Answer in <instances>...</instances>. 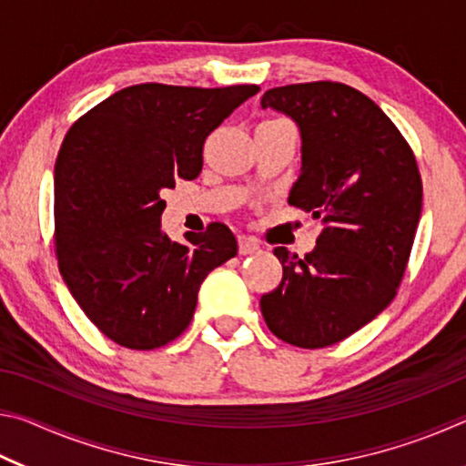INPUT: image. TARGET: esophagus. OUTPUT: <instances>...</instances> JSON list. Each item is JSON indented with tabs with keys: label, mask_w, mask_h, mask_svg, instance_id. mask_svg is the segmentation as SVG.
Segmentation results:
<instances>
[{
	"label": "esophagus",
	"mask_w": 466,
	"mask_h": 466,
	"mask_svg": "<svg viewBox=\"0 0 466 466\" xmlns=\"http://www.w3.org/2000/svg\"><path fill=\"white\" fill-rule=\"evenodd\" d=\"M238 250H240V255H255V252L261 250V247H258L257 240L248 238V236H240V238H238Z\"/></svg>",
	"instance_id": "obj_1"
}]
</instances>
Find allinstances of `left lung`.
Listing matches in <instances>:
<instances>
[{
	"mask_svg": "<svg viewBox=\"0 0 466 466\" xmlns=\"http://www.w3.org/2000/svg\"><path fill=\"white\" fill-rule=\"evenodd\" d=\"M261 105L298 123L302 172L288 203L325 224L302 258L273 250L283 278L261 296V312L281 341L319 350L356 333L397 296L421 216V175L397 125L351 86H279Z\"/></svg>",
	"mask_w": 466,
	"mask_h": 466,
	"instance_id": "1",
	"label": "left lung"
}]
</instances>
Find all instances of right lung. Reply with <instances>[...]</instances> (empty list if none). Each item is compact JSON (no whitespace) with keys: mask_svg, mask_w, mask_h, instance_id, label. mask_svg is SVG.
<instances>
[{"mask_svg":"<svg viewBox=\"0 0 466 466\" xmlns=\"http://www.w3.org/2000/svg\"><path fill=\"white\" fill-rule=\"evenodd\" d=\"M258 90L137 84L69 127L55 162V255L77 306L110 341L137 351L175 341L201 281L238 252L222 222L170 240L160 193L199 177L205 139Z\"/></svg>","mask_w":466,"mask_h":466,"instance_id":"add662e5","label":"right lung"}]
</instances>
